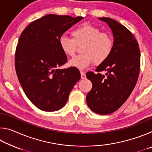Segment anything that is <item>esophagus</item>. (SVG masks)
I'll return each instance as SVG.
<instances>
[{
    "label": "esophagus",
    "mask_w": 152,
    "mask_h": 152,
    "mask_svg": "<svg viewBox=\"0 0 152 152\" xmlns=\"http://www.w3.org/2000/svg\"><path fill=\"white\" fill-rule=\"evenodd\" d=\"M80 74H81V78L82 79H85L86 78V74H84V72H81Z\"/></svg>",
    "instance_id": "esophagus-1"
}]
</instances>
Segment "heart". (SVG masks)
I'll use <instances>...</instances> for the list:
<instances>
[{
	"label": "heart",
	"instance_id": "obj_1",
	"mask_svg": "<svg viewBox=\"0 0 152 152\" xmlns=\"http://www.w3.org/2000/svg\"><path fill=\"white\" fill-rule=\"evenodd\" d=\"M72 39L65 35L59 39V45L64 54L73 56L76 45H80L81 54L69 60L68 66L79 70H85L94 63L99 65L106 61L111 54L113 40L109 33L101 32L99 28L84 23L72 30Z\"/></svg>",
	"mask_w": 152,
	"mask_h": 152
}]
</instances>
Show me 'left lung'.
Wrapping results in <instances>:
<instances>
[{
    "mask_svg": "<svg viewBox=\"0 0 152 152\" xmlns=\"http://www.w3.org/2000/svg\"><path fill=\"white\" fill-rule=\"evenodd\" d=\"M99 19L111 29L113 48L109 58L97 66L98 73H86L92 84L86 102L93 112L108 115L121 107L134 89L140 69V51L133 34L123 25L110 18ZM102 71L107 72L105 75L99 73Z\"/></svg>",
    "mask_w": 152,
    "mask_h": 152,
    "instance_id": "left-lung-1",
    "label": "left lung"
}]
</instances>
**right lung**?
<instances>
[{"label": "right lung", "instance_id": "1", "mask_svg": "<svg viewBox=\"0 0 152 152\" xmlns=\"http://www.w3.org/2000/svg\"><path fill=\"white\" fill-rule=\"evenodd\" d=\"M82 19L47 15L29 24L20 36L15 52L17 75L26 96L38 109H60L80 79L78 68H58L67 61L59 39Z\"/></svg>", "mask_w": 152, "mask_h": 152}]
</instances>
